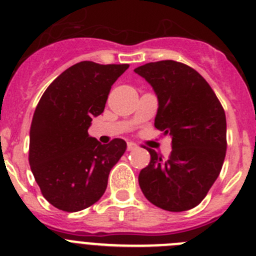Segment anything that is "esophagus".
<instances>
[{"label": "esophagus", "mask_w": 256, "mask_h": 256, "mask_svg": "<svg viewBox=\"0 0 256 256\" xmlns=\"http://www.w3.org/2000/svg\"><path fill=\"white\" fill-rule=\"evenodd\" d=\"M126 148H128V151H133V150H137L138 146L134 142H128V144H126Z\"/></svg>", "instance_id": "obj_1"}]
</instances>
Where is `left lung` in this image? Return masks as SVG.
Here are the masks:
<instances>
[{
	"instance_id": "obj_1",
	"label": "left lung",
	"mask_w": 256,
	"mask_h": 256,
	"mask_svg": "<svg viewBox=\"0 0 256 256\" xmlns=\"http://www.w3.org/2000/svg\"><path fill=\"white\" fill-rule=\"evenodd\" d=\"M154 88L158 100L154 126L171 137L164 160L148 150L151 161L138 176L140 190L156 207L192 210L218 178L226 156V116L208 82L184 63L158 60L134 70Z\"/></svg>"
}]
</instances>
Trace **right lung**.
<instances>
[{"mask_svg":"<svg viewBox=\"0 0 256 256\" xmlns=\"http://www.w3.org/2000/svg\"><path fill=\"white\" fill-rule=\"evenodd\" d=\"M128 67L76 63L52 82L38 102L30 126L29 164L43 196L58 210L77 212L99 200L110 170L126 152V140L116 138L102 144L88 130Z\"/></svg>","mask_w":256,"mask_h":256,"instance_id":"add662e5","label":"right lung"}]
</instances>
